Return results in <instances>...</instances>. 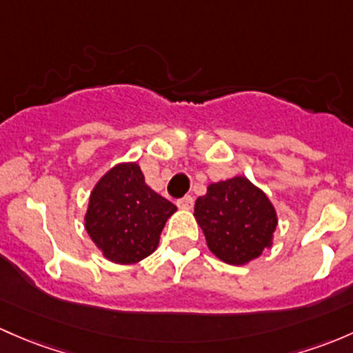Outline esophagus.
Listing matches in <instances>:
<instances>
[{
	"label": "esophagus",
	"instance_id": "1",
	"mask_svg": "<svg viewBox=\"0 0 353 353\" xmlns=\"http://www.w3.org/2000/svg\"><path fill=\"white\" fill-rule=\"evenodd\" d=\"M192 205H194V199H192V196H184V198L177 199V206H179L181 210H191Z\"/></svg>",
	"mask_w": 353,
	"mask_h": 353
}]
</instances>
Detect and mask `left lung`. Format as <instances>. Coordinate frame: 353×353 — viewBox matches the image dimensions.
Masks as SVG:
<instances>
[{
	"label": "left lung",
	"instance_id": "1",
	"mask_svg": "<svg viewBox=\"0 0 353 353\" xmlns=\"http://www.w3.org/2000/svg\"><path fill=\"white\" fill-rule=\"evenodd\" d=\"M206 245L220 261L245 265L272 247L277 213L262 189L247 177L210 184L194 205Z\"/></svg>",
	"mask_w": 353,
	"mask_h": 353
}]
</instances>
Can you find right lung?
Instances as JSON below:
<instances>
[{"instance_id":"add662e5","label":"right lung","mask_w":353,"mask_h":353,"mask_svg":"<svg viewBox=\"0 0 353 353\" xmlns=\"http://www.w3.org/2000/svg\"><path fill=\"white\" fill-rule=\"evenodd\" d=\"M177 208L145 184L137 162L110 169L92 188L84 228L114 264H137L157 248Z\"/></svg>"}]
</instances>
